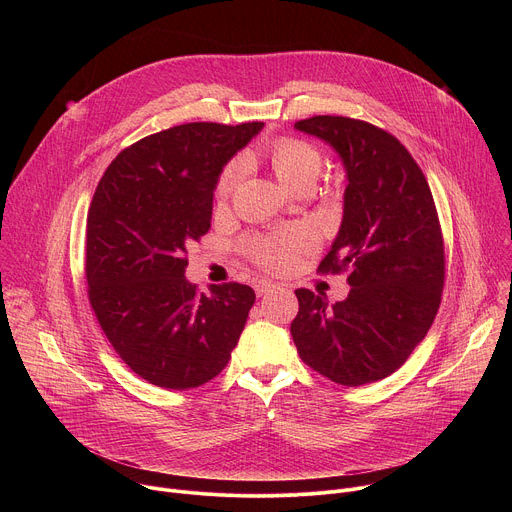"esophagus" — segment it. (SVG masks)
Wrapping results in <instances>:
<instances>
[{
    "label": "esophagus",
    "mask_w": 512,
    "mask_h": 512,
    "mask_svg": "<svg viewBox=\"0 0 512 512\" xmlns=\"http://www.w3.org/2000/svg\"><path fill=\"white\" fill-rule=\"evenodd\" d=\"M279 285L277 283H273V281H259V283H255V291H257V296H265V294H269V291H273V289H277Z\"/></svg>",
    "instance_id": "esophagus-1"
}]
</instances>
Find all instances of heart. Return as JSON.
Here are the masks:
<instances>
[{
	"instance_id": "b5f03b06",
	"label": "heart",
	"mask_w": 512,
	"mask_h": 512,
	"mask_svg": "<svg viewBox=\"0 0 512 512\" xmlns=\"http://www.w3.org/2000/svg\"><path fill=\"white\" fill-rule=\"evenodd\" d=\"M271 166L275 176L289 190L304 184H314L322 172V156L312 143L298 137H283L271 150ZM247 174V158H233L218 176L216 196L227 200ZM314 245V235L308 229H291L275 235L253 237L245 243L249 255L271 271H283L294 265L298 255Z\"/></svg>"
}]
</instances>
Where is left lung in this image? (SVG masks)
<instances>
[{"instance_id":"1","label":"left lung","mask_w":512,"mask_h":512,"mask_svg":"<svg viewBox=\"0 0 512 512\" xmlns=\"http://www.w3.org/2000/svg\"><path fill=\"white\" fill-rule=\"evenodd\" d=\"M328 143L346 172L340 231L320 271L350 269L348 298L296 289L291 336L326 379L358 387L395 373L440 308L446 259L429 184L391 133L350 117L294 125Z\"/></svg>"}]
</instances>
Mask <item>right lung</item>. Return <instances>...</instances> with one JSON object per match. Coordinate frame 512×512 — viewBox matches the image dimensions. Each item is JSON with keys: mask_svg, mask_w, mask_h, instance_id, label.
<instances>
[{"mask_svg": "<svg viewBox=\"0 0 512 512\" xmlns=\"http://www.w3.org/2000/svg\"><path fill=\"white\" fill-rule=\"evenodd\" d=\"M263 129L186 123L125 148L101 178L87 218L89 300L111 346L152 385L192 389L221 373L255 304L241 283L200 294L186 247L210 229L227 162Z\"/></svg>", "mask_w": 512, "mask_h": 512, "instance_id": "1", "label": "right lung"}]
</instances>
